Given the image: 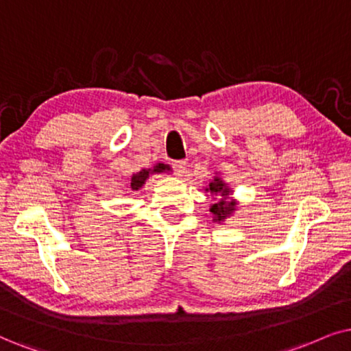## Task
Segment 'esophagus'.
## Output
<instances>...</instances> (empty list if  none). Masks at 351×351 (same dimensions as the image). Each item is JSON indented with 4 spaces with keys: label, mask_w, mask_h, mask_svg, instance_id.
Returning a JSON list of instances; mask_svg holds the SVG:
<instances>
[{
    "label": "esophagus",
    "mask_w": 351,
    "mask_h": 351,
    "mask_svg": "<svg viewBox=\"0 0 351 351\" xmlns=\"http://www.w3.org/2000/svg\"><path fill=\"white\" fill-rule=\"evenodd\" d=\"M171 167H173V170H175L176 175L181 176L186 170V162L184 160H176V162L171 163Z\"/></svg>",
    "instance_id": "34e87169"
}]
</instances>
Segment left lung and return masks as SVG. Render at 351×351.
I'll use <instances>...</instances> for the list:
<instances>
[{"instance_id":"8db88e82","label":"left lung","mask_w":351,"mask_h":351,"mask_svg":"<svg viewBox=\"0 0 351 351\" xmlns=\"http://www.w3.org/2000/svg\"><path fill=\"white\" fill-rule=\"evenodd\" d=\"M206 193H210V196L220 197L219 202L212 204L210 206V212L212 215H214V220L219 221V223L225 219H228V217L237 210V201H230L228 199L230 194H232V189L228 188L227 183H225L220 176H215V178L208 183Z\"/></svg>"}]
</instances>
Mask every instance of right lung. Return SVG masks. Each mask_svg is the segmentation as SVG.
Wrapping results in <instances>:
<instances>
[{
  "mask_svg": "<svg viewBox=\"0 0 351 351\" xmlns=\"http://www.w3.org/2000/svg\"><path fill=\"white\" fill-rule=\"evenodd\" d=\"M170 171V165H165V163H158V165H155L154 168H149V170H141L134 173V175L131 176V189L132 191H137L141 189L143 186L145 184V180L149 178V175H152V173H162V171Z\"/></svg>",
  "mask_w": 351,
  "mask_h": 351,
  "instance_id": "obj_1",
  "label": "right lung"
}]
</instances>
